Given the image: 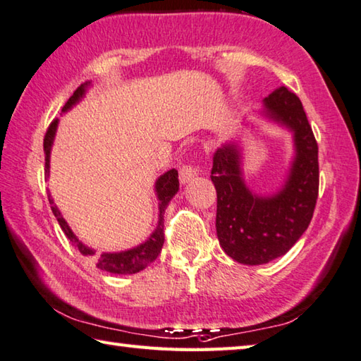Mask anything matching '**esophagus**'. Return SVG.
Here are the masks:
<instances>
[{"mask_svg": "<svg viewBox=\"0 0 361 361\" xmlns=\"http://www.w3.org/2000/svg\"><path fill=\"white\" fill-rule=\"evenodd\" d=\"M197 174H198V168L193 166V164H184V166H180L179 169V179L182 184L190 182Z\"/></svg>", "mask_w": 361, "mask_h": 361, "instance_id": "1", "label": "esophagus"}]
</instances>
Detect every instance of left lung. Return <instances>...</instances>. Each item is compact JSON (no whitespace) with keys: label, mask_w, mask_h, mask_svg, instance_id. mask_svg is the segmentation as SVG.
<instances>
[{"label":"left lung","mask_w":361,"mask_h":361,"mask_svg":"<svg viewBox=\"0 0 361 361\" xmlns=\"http://www.w3.org/2000/svg\"><path fill=\"white\" fill-rule=\"evenodd\" d=\"M264 107L295 135L296 157L282 190L267 198L252 193L235 144L216 150L211 171L219 243L233 260L250 267L273 262L293 247L311 224L319 197V145L300 98L282 85L264 98Z\"/></svg>","instance_id":"1"}]
</instances>
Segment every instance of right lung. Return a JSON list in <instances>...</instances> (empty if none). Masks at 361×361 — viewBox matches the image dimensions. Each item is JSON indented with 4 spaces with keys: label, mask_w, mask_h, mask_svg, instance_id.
Here are the masks:
<instances>
[{
    "label": "right lung",
    "mask_w": 361,
    "mask_h": 361,
    "mask_svg": "<svg viewBox=\"0 0 361 361\" xmlns=\"http://www.w3.org/2000/svg\"><path fill=\"white\" fill-rule=\"evenodd\" d=\"M87 85H88V82H85V84H82L80 87L75 88L73 97L66 101L63 111L69 109V107L78 103V101L84 97ZM56 123H59V118H54L46 131V136H44L46 174H49V158H50V149H52L55 131H56ZM155 188H157L158 200H160V214H158L157 230L152 233V236L147 239V241L141 245H137V247H135V249L118 252V254H101L99 257H94V264H97V268L107 271V273H112V274H135V273H139V271H142L152 262L157 260V257L160 255L163 243H164V224H163L164 209H166V206L171 201V198H173L177 193V190H179V174H177V171L169 169L168 173H164L160 179L157 180ZM49 203H50V206H52V212L56 217V220H59L63 233H65L66 238L71 241L74 247L78 249L82 255H94V250L87 247V245L82 244L79 239L75 238L71 228H69L68 224L65 222V219L61 217L59 207L54 204V200L50 198V195H49Z\"/></svg>",
    "instance_id": "obj_1"
}]
</instances>
